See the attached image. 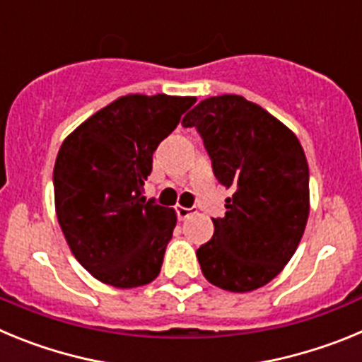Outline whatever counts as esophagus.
I'll list each match as a JSON object with an SVG mask.
<instances>
[{
  "instance_id": "esophagus-1",
  "label": "esophagus",
  "mask_w": 362,
  "mask_h": 362,
  "mask_svg": "<svg viewBox=\"0 0 362 362\" xmlns=\"http://www.w3.org/2000/svg\"><path fill=\"white\" fill-rule=\"evenodd\" d=\"M175 212H177V219L179 221H185L187 217H190L192 214H194V209H185V206H177V209H175Z\"/></svg>"
}]
</instances>
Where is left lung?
I'll return each mask as SVG.
<instances>
[{"label":"left lung","mask_w":362,"mask_h":362,"mask_svg":"<svg viewBox=\"0 0 362 362\" xmlns=\"http://www.w3.org/2000/svg\"><path fill=\"white\" fill-rule=\"evenodd\" d=\"M203 137L214 175L232 188L225 217L197 250L206 281L228 292L270 283L296 254L310 214V174L296 134L243 95L203 99L183 117Z\"/></svg>","instance_id":"left-lung-1"}]
</instances>
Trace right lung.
<instances>
[{"label":"right lung","mask_w":362,"mask_h":362,"mask_svg":"<svg viewBox=\"0 0 362 362\" xmlns=\"http://www.w3.org/2000/svg\"><path fill=\"white\" fill-rule=\"evenodd\" d=\"M196 98L129 94L98 110L57 152L54 201L74 257L98 281L136 288L159 276L177 223L143 197L159 143Z\"/></svg>","instance_id":"right-lung-1"}]
</instances>
